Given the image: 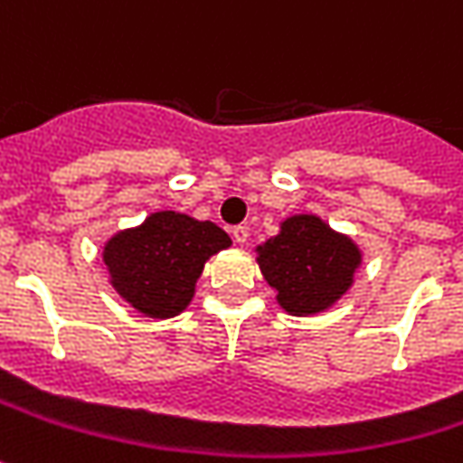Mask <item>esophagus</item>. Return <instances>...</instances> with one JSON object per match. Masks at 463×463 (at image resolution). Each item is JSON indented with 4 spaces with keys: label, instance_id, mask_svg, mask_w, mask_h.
<instances>
[{
    "label": "esophagus",
    "instance_id": "esophagus-1",
    "mask_svg": "<svg viewBox=\"0 0 463 463\" xmlns=\"http://www.w3.org/2000/svg\"><path fill=\"white\" fill-rule=\"evenodd\" d=\"M231 232H232V241H235L238 246H243V243L248 241V228H246V225H235Z\"/></svg>",
    "mask_w": 463,
    "mask_h": 463
}]
</instances>
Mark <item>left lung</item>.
Instances as JSON below:
<instances>
[{"mask_svg": "<svg viewBox=\"0 0 463 463\" xmlns=\"http://www.w3.org/2000/svg\"><path fill=\"white\" fill-rule=\"evenodd\" d=\"M361 259V248L317 215L287 217L274 238L256 246L263 279L281 310L297 317L330 310L354 287Z\"/></svg>", "mask_w": 463, "mask_h": 463, "instance_id": "obj_1", "label": "left lung"}]
</instances>
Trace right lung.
I'll return each mask as SVG.
<instances>
[{"instance_id":"obj_1","label":"right lung","mask_w":463,"mask_h":463,"mask_svg":"<svg viewBox=\"0 0 463 463\" xmlns=\"http://www.w3.org/2000/svg\"><path fill=\"white\" fill-rule=\"evenodd\" d=\"M231 235L210 220L161 210L115 232L102 259L115 292L146 317L166 320L189 307L210 256L231 248Z\"/></svg>"}]
</instances>
